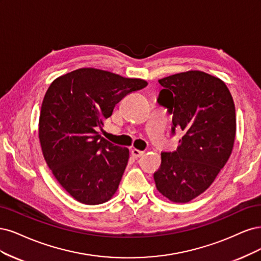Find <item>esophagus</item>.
Segmentation results:
<instances>
[{
	"label": "esophagus",
	"instance_id": "1",
	"mask_svg": "<svg viewBox=\"0 0 261 261\" xmlns=\"http://www.w3.org/2000/svg\"><path fill=\"white\" fill-rule=\"evenodd\" d=\"M131 154H132V156H133L134 158H139V157H141L142 155H144V152H143V150H139V149L133 148V149L131 150Z\"/></svg>",
	"mask_w": 261,
	"mask_h": 261
}]
</instances>
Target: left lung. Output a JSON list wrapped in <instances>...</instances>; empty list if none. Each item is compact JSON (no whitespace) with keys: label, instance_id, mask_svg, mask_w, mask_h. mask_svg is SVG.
<instances>
[{"label":"left lung","instance_id":"1","mask_svg":"<svg viewBox=\"0 0 261 261\" xmlns=\"http://www.w3.org/2000/svg\"><path fill=\"white\" fill-rule=\"evenodd\" d=\"M158 104L172 115V133L183 132L172 153H162L154 173L158 192L173 203H189L204 193L232 153L237 118L225 83L199 70L159 79Z\"/></svg>","mask_w":261,"mask_h":261}]
</instances>
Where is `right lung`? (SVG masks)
<instances>
[{
    "label": "right lung",
    "mask_w": 261,
    "mask_h": 261,
    "mask_svg": "<svg viewBox=\"0 0 261 261\" xmlns=\"http://www.w3.org/2000/svg\"><path fill=\"white\" fill-rule=\"evenodd\" d=\"M147 86L95 68H80L56 78L41 106L39 140L58 183L75 200L98 205L111 199L128 165L129 149L98 134L117 103Z\"/></svg>",
    "instance_id": "obj_1"
}]
</instances>
